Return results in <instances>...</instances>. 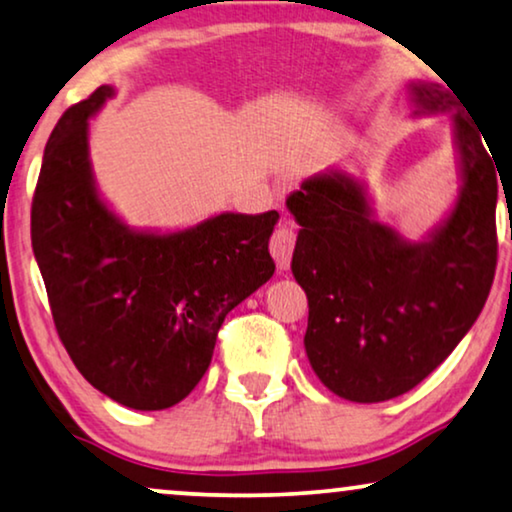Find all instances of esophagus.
Wrapping results in <instances>:
<instances>
[{
	"instance_id": "obj_1",
	"label": "esophagus",
	"mask_w": 512,
	"mask_h": 512,
	"mask_svg": "<svg viewBox=\"0 0 512 512\" xmlns=\"http://www.w3.org/2000/svg\"><path fill=\"white\" fill-rule=\"evenodd\" d=\"M293 249H296V228H293V223L282 221L270 237V254L279 270L289 268Z\"/></svg>"
}]
</instances>
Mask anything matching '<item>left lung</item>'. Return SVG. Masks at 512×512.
Masks as SVG:
<instances>
[{
  "label": "left lung",
  "mask_w": 512,
  "mask_h": 512,
  "mask_svg": "<svg viewBox=\"0 0 512 512\" xmlns=\"http://www.w3.org/2000/svg\"><path fill=\"white\" fill-rule=\"evenodd\" d=\"M447 88H410L422 111L457 109L464 188L431 242H403L377 223L361 184L345 174H319L286 198L303 226L291 270L310 305L307 359L347 401L380 403L417 387L459 345L492 289L499 165Z\"/></svg>",
  "instance_id": "left-lung-1"
}]
</instances>
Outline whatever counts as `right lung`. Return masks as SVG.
I'll list each match as a JSON object with an SVG mask.
<instances>
[{
  "mask_svg": "<svg viewBox=\"0 0 512 512\" xmlns=\"http://www.w3.org/2000/svg\"><path fill=\"white\" fill-rule=\"evenodd\" d=\"M111 95L100 86L48 137L32 249L79 373L116 403L165 410L202 380L226 314L275 272L279 214H219L172 235L125 228L97 198L88 160V118Z\"/></svg>",
  "mask_w": 512,
  "mask_h": 512,
  "instance_id": "right-lung-1",
  "label": "right lung"
}]
</instances>
